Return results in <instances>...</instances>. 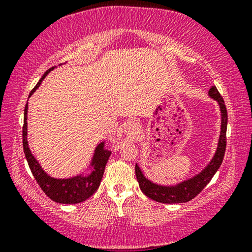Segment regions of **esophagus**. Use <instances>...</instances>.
Here are the masks:
<instances>
[{"label": "esophagus", "instance_id": "1", "mask_svg": "<svg viewBox=\"0 0 252 252\" xmlns=\"http://www.w3.org/2000/svg\"><path fill=\"white\" fill-rule=\"evenodd\" d=\"M125 133L130 139H135L139 135V125L135 122L127 123V125L125 126Z\"/></svg>", "mask_w": 252, "mask_h": 252}]
</instances>
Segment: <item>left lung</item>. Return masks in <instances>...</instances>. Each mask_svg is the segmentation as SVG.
Instances as JSON below:
<instances>
[{
    "label": "left lung",
    "mask_w": 252,
    "mask_h": 252,
    "mask_svg": "<svg viewBox=\"0 0 252 252\" xmlns=\"http://www.w3.org/2000/svg\"><path fill=\"white\" fill-rule=\"evenodd\" d=\"M209 96L218 102L220 113H221V128H220V135L217 147L216 154L211 161L208 164L204 170H202L198 174L188 180H185L180 184L174 186H161L154 184L153 181L148 180L141 171L139 165H135V174L137 182L141 190L148 197L154 201L165 203V204H175V203H186L196 197L201 192L206 185L211 181L213 175L218 171L220 165L222 163L223 156L226 150V132H227V110L225 102L220 95L216 86H212L209 91Z\"/></svg>",
    "instance_id": "8db88e82"
}]
</instances>
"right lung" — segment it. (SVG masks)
Returning a JSON list of instances; mask_svg holds the SVG:
<instances>
[{"label": "right lung", "instance_id": "obj_1", "mask_svg": "<svg viewBox=\"0 0 252 252\" xmlns=\"http://www.w3.org/2000/svg\"><path fill=\"white\" fill-rule=\"evenodd\" d=\"M51 67L48 70L46 73L42 75L40 81L37 82L35 87L32 89L30 93V96L39 88L41 82L46 75L53 70ZM27 109L29 104L26 103L25 111H24V126H23V147L24 154L29 163V166L32 172L33 177L39 186L42 189L44 194H46L50 199H53L56 203H62V204H77L86 201V199L91 197L94 192L97 190L101 184V180L104 173L105 165L108 163L111 151L106 150L104 148V142H101L96 147L95 154L92 159V173L88 175H77V177L68 178V179H55L48 175L43 168L40 166L39 161H37L31 153L29 148V142H27Z\"/></svg>", "mask_w": 252, "mask_h": 252}]
</instances>
